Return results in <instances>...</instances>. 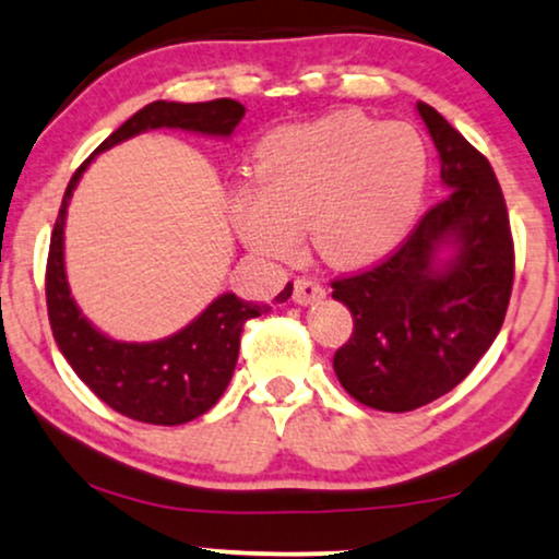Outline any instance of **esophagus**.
<instances>
[{
    "mask_svg": "<svg viewBox=\"0 0 559 559\" xmlns=\"http://www.w3.org/2000/svg\"><path fill=\"white\" fill-rule=\"evenodd\" d=\"M321 298H326V287H323L319 280H311V277L295 280L293 300L298 302V306H311V302L321 300Z\"/></svg>",
    "mask_w": 559,
    "mask_h": 559,
    "instance_id": "obj_1",
    "label": "esophagus"
}]
</instances>
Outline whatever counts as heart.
Returning <instances> with one entry per match:
<instances>
[{"instance_id":"b5f03b06","label":"heart","mask_w":559,"mask_h":559,"mask_svg":"<svg viewBox=\"0 0 559 559\" xmlns=\"http://www.w3.org/2000/svg\"><path fill=\"white\" fill-rule=\"evenodd\" d=\"M425 178L415 129L336 111L269 136L259 181L233 194V219L240 240L264 257H290L308 227L326 264L365 266L409 233Z\"/></svg>"}]
</instances>
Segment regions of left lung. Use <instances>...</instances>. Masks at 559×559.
Masks as SVG:
<instances>
[{
	"instance_id": "1",
	"label": "left lung",
	"mask_w": 559,
	"mask_h": 559,
	"mask_svg": "<svg viewBox=\"0 0 559 559\" xmlns=\"http://www.w3.org/2000/svg\"><path fill=\"white\" fill-rule=\"evenodd\" d=\"M417 111L448 194L381 264L332 282L355 323L334 373L381 412H412L464 381L498 336L513 290L511 219L490 160L436 108L419 100ZM440 245L457 248L445 265Z\"/></svg>"
}]
</instances>
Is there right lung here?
Here are the masks:
<instances>
[{
    "mask_svg": "<svg viewBox=\"0 0 559 559\" xmlns=\"http://www.w3.org/2000/svg\"><path fill=\"white\" fill-rule=\"evenodd\" d=\"M243 114L246 108L230 98L210 103L155 100L123 121L106 142H100L95 155L129 136L160 127L230 136ZM90 160L93 157L74 170L67 186L48 246L46 306L53 340L80 381L119 415L147 425L191 423L223 396L236 370L246 321L266 313L269 306L225 293L212 300L199 319L168 340L136 344L116 342L100 334L74 306L64 272L67 204ZM290 295L293 285H287L274 300L285 302Z\"/></svg>",
    "mask_w": 559,
    "mask_h": 559,
    "instance_id": "1",
    "label": "right lung"
}]
</instances>
